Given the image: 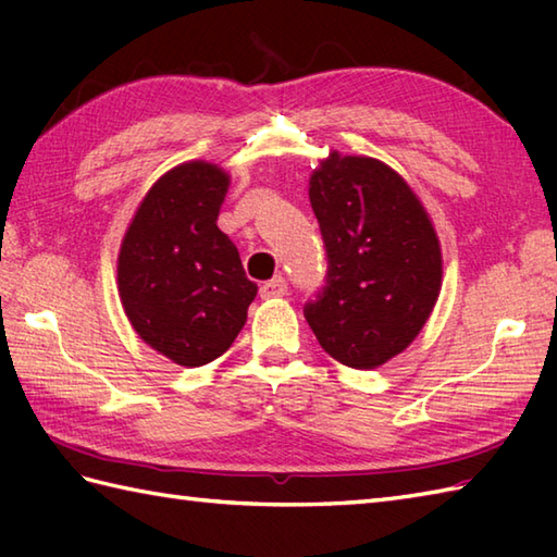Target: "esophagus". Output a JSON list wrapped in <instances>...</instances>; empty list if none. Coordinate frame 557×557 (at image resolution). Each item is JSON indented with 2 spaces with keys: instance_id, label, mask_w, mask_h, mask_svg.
I'll list each match as a JSON object with an SVG mask.
<instances>
[{
  "instance_id": "34e87169",
  "label": "esophagus",
  "mask_w": 557,
  "mask_h": 557,
  "mask_svg": "<svg viewBox=\"0 0 557 557\" xmlns=\"http://www.w3.org/2000/svg\"><path fill=\"white\" fill-rule=\"evenodd\" d=\"M285 294H287L285 277H272L270 282H263V285H260V297L263 299H277V297H285Z\"/></svg>"
}]
</instances>
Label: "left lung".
<instances>
[{
    "mask_svg": "<svg viewBox=\"0 0 557 557\" xmlns=\"http://www.w3.org/2000/svg\"><path fill=\"white\" fill-rule=\"evenodd\" d=\"M325 287L304 306L321 347L349 369H377L405 351L441 294L443 256L421 200L373 158L330 152L311 174Z\"/></svg>",
    "mask_w": 557,
    "mask_h": 557,
    "instance_id": "1",
    "label": "left lung"
}]
</instances>
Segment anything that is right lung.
<instances>
[{"label": "right lung", "instance_id": "add662e5", "mask_svg": "<svg viewBox=\"0 0 557 557\" xmlns=\"http://www.w3.org/2000/svg\"><path fill=\"white\" fill-rule=\"evenodd\" d=\"M227 186V172L203 160L162 174L138 206L116 260L120 299L138 337L188 369L232 347L258 292L218 227Z\"/></svg>", "mask_w": 557, "mask_h": 557}]
</instances>
